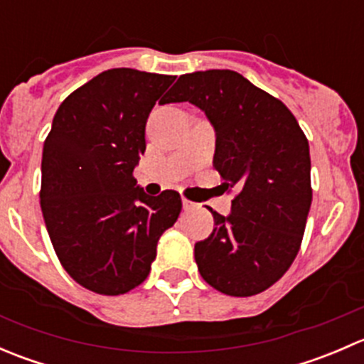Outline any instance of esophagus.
<instances>
[{
  "instance_id": "esophagus-1",
  "label": "esophagus",
  "mask_w": 364,
  "mask_h": 364,
  "mask_svg": "<svg viewBox=\"0 0 364 364\" xmlns=\"http://www.w3.org/2000/svg\"><path fill=\"white\" fill-rule=\"evenodd\" d=\"M193 208H196V204L190 203L188 199H183V209H185V211H192Z\"/></svg>"
}]
</instances>
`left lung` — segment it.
Instances as JSON below:
<instances>
[{
	"instance_id": "1",
	"label": "left lung",
	"mask_w": 364,
	"mask_h": 364,
	"mask_svg": "<svg viewBox=\"0 0 364 364\" xmlns=\"http://www.w3.org/2000/svg\"><path fill=\"white\" fill-rule=\"evenodd\" d=\"M190 102L216 132L213 165L236 190L229 216L196 243L200 277L227 296L259 294L294 262L311 204L310 148L284 102L232 70L181 75L165 104Z\"/></svg>"
}]
</instances>
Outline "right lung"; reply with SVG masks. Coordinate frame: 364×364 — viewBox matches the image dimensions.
<instances>
[{"instance_id": "obj_1", "label": "right lung", "mask_w": 364, "mask_h": 364, "mask_svg": "<svg viewBox=\"0 0 364 364\" xmlns=\"http://www.w3.org/2000/svg\"><path fill=\"white\" fill-rule=\"evenodd\" d=\"M174 79L134 68L98 73L65 98L43 142L40 205L50 243L70 277L97 294L141 285L181 213L178 192L149 197L134 178L146 121Z\"/></svg>"}]
</instances>
